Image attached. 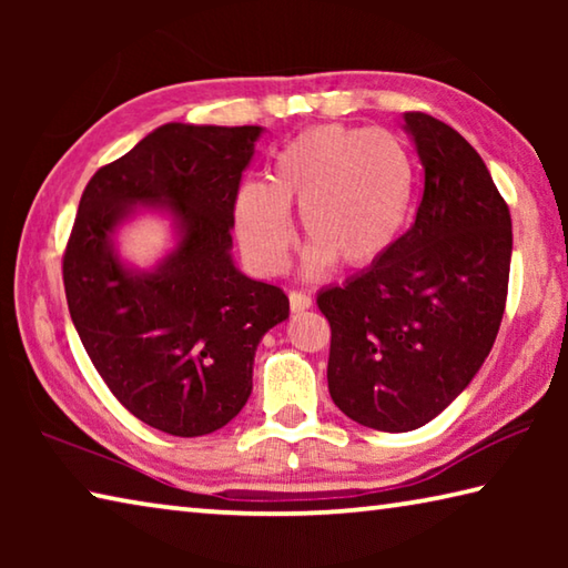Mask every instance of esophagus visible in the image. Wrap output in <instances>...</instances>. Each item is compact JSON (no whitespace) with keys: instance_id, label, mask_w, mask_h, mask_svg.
Wrapping results in <instances>:
<instances>
[{"instance_id":"34e87169","label":"esophagus","mask_w":568,"mask_h":568,"mask_svg":"<svg viewBox=\"0 0 568 568\" xmlns=\"http://www.w3.org/2000/svg\"><path fill=\"white\" fill-rule=\"evenodd\" d=\"M287 301H291V311L293 313L307 311V307L313 305V297L307 295V293H301V291H291V295H287Z\"/></svg>"}]
</instances>
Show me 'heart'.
<instances>
[{
  "label": "heart",
  "mask_w": 568,
  "mask_h": 568,
  "mask_svg": "<svg viewBox=\"0 0 568 568\" xmlns=\"http://www.w3.org/2000/svg\"><path fill=\"white\" fill-rule=\"evenodd\" d=\"M416 192L406 142L383 130L321 124L275 152L265 182H245L235 197V230L257 273L281 271L293 243L287 210H301L303 265L365 267L396 243Z\"/></svg>",
  "instance_id": "obj_1"
}]
</instances>
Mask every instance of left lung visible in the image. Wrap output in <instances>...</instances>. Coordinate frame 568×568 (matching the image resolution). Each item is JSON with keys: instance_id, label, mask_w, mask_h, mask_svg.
<instances>
[{"instance_id": "1", "label": "left lung", "mask_w": 568, "mask_h": 568, "mask_svg": "<svg viewBox=\"0 0 568 568\" xmlns=\"http://www.w3.org/2000/svg\"><path fill=\"white\" fill-rule=\"evenodd\" d=\"M403 122L423 165L416 223L318 295L331 398L386 434L426 426L474 381L504 318L514 247L508 205L478 152L430 114Z\"/></svg>"}]
</instances>
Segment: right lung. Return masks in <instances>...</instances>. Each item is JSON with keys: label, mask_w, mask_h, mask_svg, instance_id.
<instances>
[{"label": "right lung", "mask_w": 568, "mask_h": 568, "mask_svg": "<svg viewBox=\"0 0 568 568\" xmlns=\"http://www.w3.org/2000/svg\"><path fill=\"white\" fill-rule=\"evenodd\" d=\"M263 128L168 122L94 172L64 250L80 341L124 408L170 436H205L253 390L257 343L291 313L277 285L233 263L235 197ZM142 209L173 220L176 247L150 272L113 235Z\"/></svg>", "instance_id": "add662e5"}]
</instances>
